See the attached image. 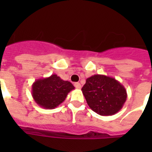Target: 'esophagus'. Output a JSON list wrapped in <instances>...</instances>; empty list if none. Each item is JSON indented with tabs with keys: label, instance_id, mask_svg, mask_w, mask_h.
Returning a JSON list of instances; mask_svg holds the SVG:
<instances>
[{
	"label": "esophagus",
	"instance_id": "34e87169",
	"mask_svg": "<svg viewBox=\"0 0 152 152\" xmlns=\"http://www.w3.org/2000/svg\"><path fill=\"white\" fill-rule=\"evenodd\" d=\"M74 86H75V88H77V89H80V88H81V84L80 83H74Z\"/></svg>",
	"mask_w": 152,
	"mask_h": 152
}]
</instances>
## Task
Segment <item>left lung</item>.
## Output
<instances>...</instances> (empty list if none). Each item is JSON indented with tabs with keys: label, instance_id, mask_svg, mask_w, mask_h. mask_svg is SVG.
<instances>
[{
	"label": "left lung",
	"instance_id": "left-lung-1",
	"mask_svg": "<svg viewBox=\"0 0 152 152\" xmlns=\"http://www.w3.org/2000/svg\"><path fill=\"white\" fill-rule=\"evenodd\" d=\"M81 90L89 107L102 116L118 113L127 99L125 87L113 77L104 75L88 78Z\"/></svg>",
	"mask_w": 152,
	"mask_h": 152
}]
</instances>
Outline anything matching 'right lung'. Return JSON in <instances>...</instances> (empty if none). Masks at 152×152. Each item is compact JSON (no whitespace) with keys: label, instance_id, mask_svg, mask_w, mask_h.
<instances>
[{"label":"right lung","instance_id":"obj_1","mask_svg":"<svg viewBox=\"0 0 152 152\" xmlns=\"http://www.w3.org/2000/svg\"><path fill=\"white\" fill-rule=\"evenodd\" d=\"M75 88L69 81L63 80L53 74L46 78L39 79L32 84L31 95L34 102L44 109L56 108L65 100Z\"/></svg>","mask_w":152,"mask_h":152}]
</instances>
